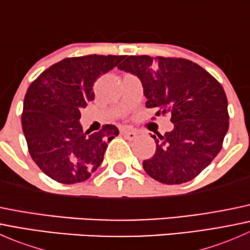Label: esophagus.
<instances>
[{
  "mask_svg": "<svg viewBox=\"0 0 250 250\" xmlns=\"http://www.w3.org/2000/svg\"><path fill=\"white\" fill-rule=\"evenodd\" d=\"M121 134L125 138H127L128 140H134L135 138H137L138 133L135 132V130L130 129V128H123V129L121 130Z\"/></svg>",
  "mask_w": 250,
  "mask_h": 250,
  "instance_id": "esophagus-1",
  "label": "esophagus"
}]
</instances>
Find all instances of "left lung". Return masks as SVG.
<instances>
[{"mask_svg": "<svg viewBox=\"0 0 250 250\" xmlns=\"http://www.w3.org/2000/svg\"><path fill=\"white\" fill-rule=\"evenodd\" d=\"M143 83L146 107L170 113L172 132L153 135L156 152L143 162L145 172L167 185L188 183L223 147L229 129L228 98L208 71L183 58L129 55L118 66ZM155 118V117H153Z\"/></svg>", "mask_w": 250, "mask_h": 250, "instance_id": "8db88e82", "label": "left lung"}]
</instances>
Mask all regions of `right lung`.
Here are the masks:
<instances>
[{"instance_id": "obj_1", "label": "right lung", "mask_w": 250, "mask_h": 250, "mask_svg": "<svg viewBox=\"0 0 250 250\" xmlns=\"http://www.w3.org/2000/svg\"><path fill=\"white\" fill-rule=\"evenodd\" d=\"M123 55L66 58L44 70L27 88L21 125L30 156L40 169L62 184L84 181L104 160L113 125L89 134L80 125L82 107L94 100L97 78L120 64Z\"/></svg>"}]
</instances>
